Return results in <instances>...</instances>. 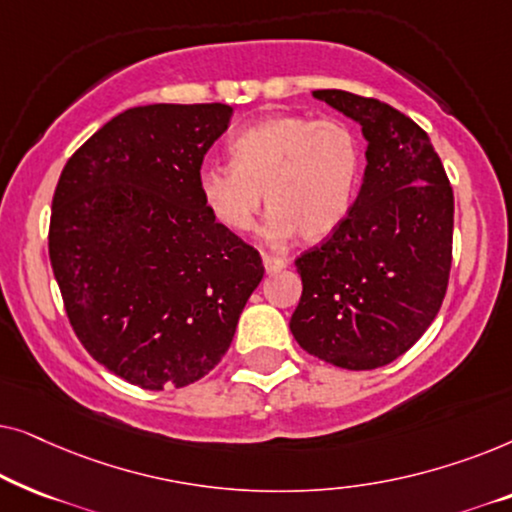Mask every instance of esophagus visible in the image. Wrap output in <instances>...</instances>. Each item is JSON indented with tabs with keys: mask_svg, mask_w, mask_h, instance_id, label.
<instances>
[{
	"mask_svg": "<svg viewBox=\"0 0 512 512\" xmlns=\"http://www.w3.org/2000/svg\"><path fill=\"white\" fill-rule=\"evenodd\" d=\"M263 265H265V272H268V275H275V272L286 268V261H284V258H277V256L268 254V251H263Z\"/></svg>",
	"mask_w": 512,
	"mask_h": 512,
	"instance_id": "obj_1",
	"label": "esophagus"
}]
</instances>
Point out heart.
Returning a JSON list of instances; mask_svg holds the SVG:
<instances>
[{"instance_id": "heart-1", "label": "heart", "mask_w": 512, "mask_h": 512, "mask_svg": "<svg viewBox=\"0 0 512 512\" xmlns=\"http://www.w3.org/2000/svg\"><path fill=\"white\" fill-rule=\"evenodd\" d=\"M233 163L209 160L198 172L202 200L230 233H247L270 209L265 237L317 242L352 212L361 179V142L347 123L303 114L263 118L230 142Z\"/></svg>"}]
</instances>
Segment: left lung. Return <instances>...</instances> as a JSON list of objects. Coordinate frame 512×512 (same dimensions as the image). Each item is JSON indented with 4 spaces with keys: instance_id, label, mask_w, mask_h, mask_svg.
<instances>
[{
    "instance_id": "obj_1",
    "label": "left lung",
    "mask_w": 512,
    "mask_h": 512,
    "mask_svg": "<svg viewBox=\"0 0 512 512\" xmlns=\"http://www.w3.org/2000/svg\"><path fill=\"white\" fill-rule=\"evenodd\" d=\"M312 95L361 125L368 165L345 223L296 261L303 296L289 326L317 359L373 370L408 352L443 305L454 195L412 118L347 90Z\"/></svg>"
}]
</instances>
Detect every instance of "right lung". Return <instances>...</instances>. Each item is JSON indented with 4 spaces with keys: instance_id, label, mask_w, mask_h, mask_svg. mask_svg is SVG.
Returning <instances> with one entry per match:
<instances>
[{
    "instance_id": "add662e5",
    "label": "right lung",
    "mask_w": 512,
    "mask_h": 512,
    "mask_svg": "<svg viewBox=\"0 0 512 512\" xmlns=\"http://www.w3.org/2000/svg\"><path fill=\"white\" fill-rule=\"evenodd\" d=\"M228 104H146L102 125L60 174L51 254L76 338L142 389L198 382L228 352L263 279L254 247L198 188Z\"/></svg>"
}]
</instances>
